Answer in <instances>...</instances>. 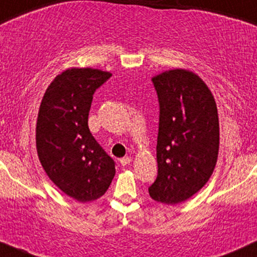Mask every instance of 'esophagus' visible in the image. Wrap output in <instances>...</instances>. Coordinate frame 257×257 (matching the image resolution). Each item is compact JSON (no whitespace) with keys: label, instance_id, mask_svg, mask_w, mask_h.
<instances>
[{"label":"esophagus","instance_id":"1","mask_svg":"<svg viewBox=\"0 0 257 257\" xmlns=\"http://www.w3.org/2000/svg\"><path fill=\"white\" fill-rule=\"evenodd\" d=\"M131 161H132L131 157H125V158H122V159H120V164L122 166H127L131 164Z\"/></svg>","mask_w":257,"mask_h":257}]
</instances>
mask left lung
I'll list each match as a JSON object with an SVG mask.
<instances>
[{"label": "left lung", "mask_w": 257, "mask_h": 257, "mask_svg": "<svg viewBox=\"0 0 257 257\" xmlns=\"http://www.w3.org/2000/svg\"><path fill=\"white\" fill-rule=\"evenodd\" d=\"M152 80L160 119L158 177L148 192L158 203L176 205L200 191L214 172L220 147L217 105L211 90L191 70L170 69Z\"/></svg>", "instance_id": "8db88e82"}]
</instances>
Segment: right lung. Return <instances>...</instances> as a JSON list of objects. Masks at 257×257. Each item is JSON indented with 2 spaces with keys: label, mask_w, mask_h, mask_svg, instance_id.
<instances>
[{
  "label": "right lung",
  "mask_w": 257,
  "mask_h": 257,
  "mask_svg": "<svg viewBox=\"0 0 257 257\" xmlns=\"http://www.w3.org/2000/svg\"><path fill=\"white\" fill-rule=\"evenodd\" d=\"M111 73L69 68L43 94L36 121V151L50 180L68 197L97 200L115 176L114 161L88 128L92 96Z\"/></svg>",
  "instance_id": "1"
}]
</instances>
